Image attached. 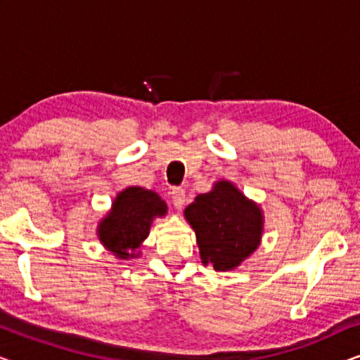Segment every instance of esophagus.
I'll use <instances>...</instances> for the list:
<instances>
[{
    "label": "esophagus",
    "instance_id": "1",
    "mask_svg": "<svg viewBox=\"0 0 360 360\" xmlns=\"http://www.w3.org/2000/svg\"><path fill=\"white\" fill-rule=\"evenodd\" d=\"M172 200H174L175 210H181L185 206V190L184 188H175L172 191Z\"/></svg>",
    "mask_w": 360,
    "mask_h": 360
}]
</instances>
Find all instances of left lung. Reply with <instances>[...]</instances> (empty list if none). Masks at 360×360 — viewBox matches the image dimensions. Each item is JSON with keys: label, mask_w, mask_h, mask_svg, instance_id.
Returning a JSON list of instances; mask_svg holds the SVG:
<instances>
[{"label": "left lung", "mask_w": 360, "mask_h": 360, "mask_svg": "<svg viewBox=\"0 0 360 360\" xmlns=\"http://www.w3.org/2000/svg\"><path fill=\"white\" fill-rule=\"evenodd\" d=\"M184 216L195 231L201 262L216 272L239 267L262 240V208L229 180L214 181L208 193L186 206Z\"/></svg>", "instance_id": "obj_1"}]
</instances>
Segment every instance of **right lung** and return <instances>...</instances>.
<instances>
[{
  "mask_svg": "<svg viewBox=\"0 0 360 360\" xmlns=\"http://www.w3.org/2000/svg\"><path fill=\"white\" fill-rule=\"evenodd\" d=\"M167 203L154 190L127 186L112 200L111 210L98 223L96 236L116 259H137L152 221L167 214Z\"/></svg>",
  "mask_w": 360,
  "mask_h": 360,
  "instance_id": "obj_1",
  "label": "right lung"
}]
</instances>
